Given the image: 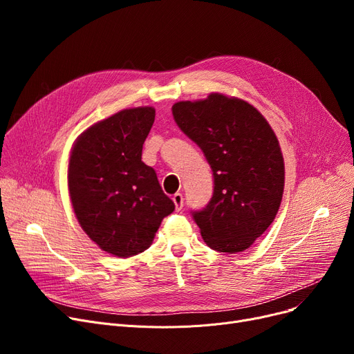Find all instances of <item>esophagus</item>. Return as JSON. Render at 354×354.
<instances>
[{"label":"esophagus","instance_id":"1","mask_svg":"<svg viewBox=\"0 0 354 354\" xmlns=\"http://www.w3.org/2000/svg\"><path fill=\"white\" fill-rule=\"evenodd\" d=\"M172 199H174V203H175V207H176V211H180L183 208V195L176 192Z\"/></svg>","mask_w":354,"mask_h":354}]
</instances>
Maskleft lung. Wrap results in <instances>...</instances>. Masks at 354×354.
Listing matches in <instances>:
<instances>
[{
	"mask_svg": "<svg viewBox=\"0 0 354 354\" xmlns=\"http://www.w3.org/2000/svg\"><path fill=\"white\" fill-rule=\"evenodd\" d=\"M176 124L205 155L214 194L191 211L207 245L235 254L271 225L284 192V160L271 126L244 100L209 95L172 107Z\"/></svg>",
	"mask_w": 354,
	"mask_h": 354,
	"instance_id": "left-lung-1",
	"label": "left lung"
}]
</instances>
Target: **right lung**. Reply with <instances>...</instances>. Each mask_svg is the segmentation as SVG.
<instances>
[{"label":"right lung","mask_w":354,"mask_h":354,"mask_svg":"<svg viewBox=\"0 0 354 354\" xmlns=\"http://www.w3.org/2000/svg\"><path fill=\"white\" fill-rule=\"evenodd\" d=\"M155 109H126L93 124L68 163L71 205L82 228L106 252L127 258L151 247L165 216L175 211L153 167L142 162Z\"/></svg>","instance_id":"1"}]
</instances>
